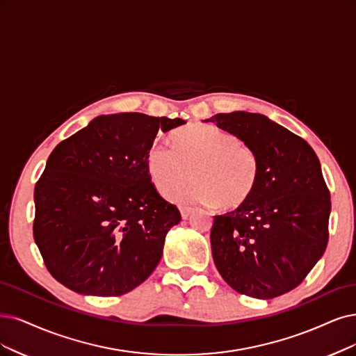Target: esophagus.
<instances>
[{
	"mask_svg": "<svg viewBox=\"0 0 356 356\" xmlns=\"http://www.w3.org/2000/svg\"><path fill=\"white\" fill-rule=\"evenodd\" d=\"M192 213V208L191 207H180V214H181V218L186 220Z\"/></svg>",
	"mask_w": 356,
	"mask_h": 356,
	"instance_id": "1",
	"label": "esophagus"
}]
</instances>
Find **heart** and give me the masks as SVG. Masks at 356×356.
Masks as SVG:
<instances>
[{"mask_svg": "<svg viewBox=\"0 0 356 356\" xmlns=\"http://www.w3.org/2000/svg\"><path fill=\"white\" fill-rule=\"evenodd\" d=\"M173 148L155 142L147 152V171L154 188L183 202L217 205L222 211L241 208L255 193L261 179L257 151L229 131L189 124L171 135Z\"/></svg>", "mask_w": 356, "mask_h": 356, "instance_id": "heart-1", "label": "heart"}]
</instances>
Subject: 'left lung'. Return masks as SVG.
Listing matches in <instances>:
<instances>
[{"mask_svg":"<svg viewBox=\"0 0 356 356\" xmlns=\"http://www.w3.org/2000/svg\"><path fill=\"white\" fill-rule=\"evenodd\" d=\"M252 147L259 185L241 208L214 216L211 251L225 282L246 296L271 299L299 286L328 242L330 192L308 142L268 117L233 111L204 120Z\"/></svg>","mask_w":356,"mask_h":356,"instance_id":"8db88e82","label":"left lung"}]
</instances>
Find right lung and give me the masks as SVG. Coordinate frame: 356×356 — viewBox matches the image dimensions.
<instances>
[{
	"label": "right lung",
	"instance_id": "right-lung-1",
	"mask_svg": "<svg viewBox=\"0 0 356 356\" xmlns=\"http://www.w3.org/2000/svg\"><path fill=\"white\" fill-rule=\"evenodd\" d=\"M181 118L98 115L60 142L35 186L33 238L57 282L82 295L120 296L147 280L181 220L149 180L147 152Z\"/></svg>",
	"mask_w": 356,
	"mask_h": 356
}]
</instances>
